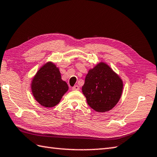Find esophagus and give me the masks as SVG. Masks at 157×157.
<instances>
[{
    "mask_svg": "<svg viewBox=\"0 0 157 157\" xmlns=\"http://www.w3.org/2000/svg\"><path fill=\"white\" fill-rule=\"evenodd\" d=\"M72 90H79V86H78V85L74 86L72 88Z\"/></svg>",
    "mask_w": 157,
    "mask_h": 157,
    "instance_id": "esophagus-1",
    "label": "esophagus"
}]
</instances>
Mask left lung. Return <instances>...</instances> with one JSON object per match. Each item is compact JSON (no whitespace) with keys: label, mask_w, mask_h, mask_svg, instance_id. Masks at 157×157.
I'll list each match as a JSON object with an SVG mask.
<instances>
[{"label":"left lung","mask_w":157,"mask_h":157,"mask_svg":"<svg viewBox=\"0 0 157 157\" xmlns=\"http://www.w3.org/2000/svg\"><path fill=\"white\" fill-rule=\"evenodd\" d=\"M122 89L121 78L107 64L101 62L88 71L82 93L92 109L97 112H105L117 104Z\"/></svg>","instance_id":"1"}]
</instances>
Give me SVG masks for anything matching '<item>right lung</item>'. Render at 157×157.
Listing matches in <instances>:
<instances>
[{"instance_id":"add662e5","label":"right lung","mask_w":157,"mask_h":157,"mask_svg":"<svg viewBox=\"0 0 157 157\" xmlns=\"http://www.w3.org/2000/svg\"><path fill=\"white\" fill-rule=\"evenodd\" d=\"M69 86L61 79L60 71L48 62L39 69L34 77L31 90L34 97L42 106L52 107L59 103Z\"/></svg>"}]
</instances>
